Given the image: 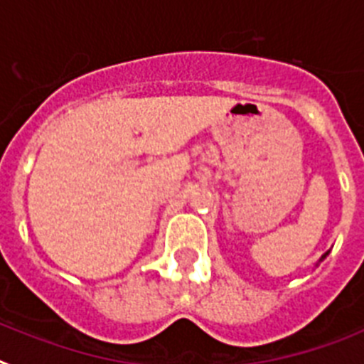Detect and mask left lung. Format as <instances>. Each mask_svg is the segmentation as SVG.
<instances>
[{"mask_svg": "<svg viewBox=\"0 0 364 364\" xmlns=\"http://www.w3.org/2000/svg\"><path fill=\"white\" fill-rule=\"evenodd\" d=\"M328 255H330V251H326V252H324V255H322V257H321V260H318V262H322V260H324V258H326Z\"/></svg>", "mask_w": 364, "mask_h": 364, "instance_id": "left-lung-1", "label": "left lung"}]
</instances>
